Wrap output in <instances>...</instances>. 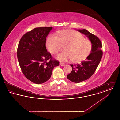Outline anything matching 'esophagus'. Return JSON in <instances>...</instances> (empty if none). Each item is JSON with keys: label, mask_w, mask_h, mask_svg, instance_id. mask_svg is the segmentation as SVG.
Instances as JSON below:
<instances>
[{"label": "esophagus", "mask_w": 120, "mask_h": 120, "mask_svg": "<svg viewBox=\"0 0 120 120\" xmlns=\"http://www.w3.org/2000/svg\"><path fill=\"white\" fill-rule=\"evenodd\" d=\"M60 65L61 66H64L65 65V63H60Z\"/></svg>", "instance_id": "34e87169"}]
</instances>
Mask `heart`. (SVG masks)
<instances>
[{
    "label": "heart",
    "mask_w": 120,
    "mask_h": 120,
    "mask_svg": "<svg viewBox=\"0 0 120 120\" xmlns=\"http://www.w3.org/2000/svg\"><path fill=\"white\" fill-rule=\"evenodd\" d=\"M65 45L66 51L58 54V60L66 62L71 60L72 62L78 63L85 59L92 49L90 40L85 39L80 33L73 30H63L57 35L50 34L46 40V46L52 53L56 54Z\"/></svg>",
    "instance_id": "obj_1"
}]
</instances>
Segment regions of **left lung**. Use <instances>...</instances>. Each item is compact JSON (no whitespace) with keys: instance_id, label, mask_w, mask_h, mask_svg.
I'll return each instance as SVG.
<instances>
[{"instance_id":"left-lung-1","label":"left lung","mask_w":120,"mask_h":120,"mask_svg":"<svg viewBox=\"0 0 120 120\" xmlns=\"http://www.w3.org/2000/svg\"><path fill=\"white\" fill-rule=\"evenodd\" d=\"M77 31L86 35L92 44L91 53L80 64L70 65L71 72L67 75L68 80L74 83H80L88 79L94 73L103 56L101 50L102 45L98 38L86 29H79Z\"/></svg>"}]
</instances>
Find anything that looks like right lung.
I'll use <instances>...</instances> for the list:
<instances>
[{
	"instance_id": "1",
	"label": "right lung",
	"mask_w": 120,
	"mask_h": 120,
	"mask_svg": "<svg viewBox=\"0 0 120 120\" xmlns=\"http://www.w3.org/2000/svg\"><path fill=\"white\" fill-rule=\"evenodd\" d=\"M52 28H35L24 34L18 44L17 58L20 68L24 75L35 84L49 80L53 69L59 64L46 48V38Z\"/></svg>"
}]
</instances>
